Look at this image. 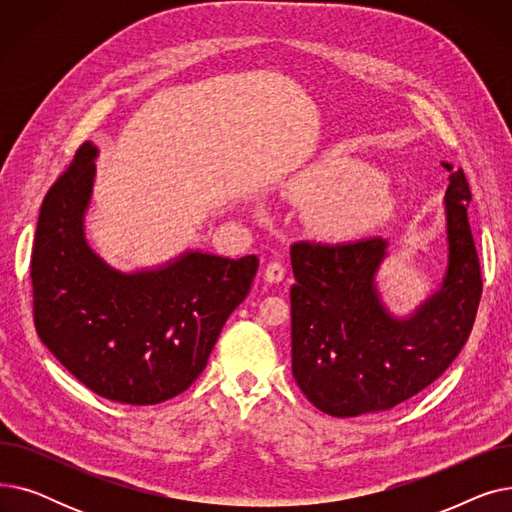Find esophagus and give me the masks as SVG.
<instances>
[{"mask_svg": "<svg viewBox=\"0 0 512 512\" xmlns=\"http://www.w3.org/2000/svg\"><path fill=\"white\" fill-rule=\"evenodd\" d=\"M284 276H286V267H284V263H282V261H270V263H267L265 272H263L265 282H272V284H276V282H282V280H284Z\"/></svg>", "mask_w": 512, "mask_h": 512, "instance_id": "34e87169", "label": "esophagus"}]
</instances>
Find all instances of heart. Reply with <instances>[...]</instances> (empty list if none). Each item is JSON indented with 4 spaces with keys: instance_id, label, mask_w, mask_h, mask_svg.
<instances>
[{
    "instance_id": "1",
    "label": "heart",
    "mask_w": 512,
    "mask_h": 512,
    "mask_svg": "<svg viewBox=\"0 0 512 512\" xmlns=\"http://www.w3.org/2000/svg\"><path fill=\"white\" fill-rule=\"evenodd\" d=\"M299 201L321 199L317 220L334 230H359L369 226L388 205V184L351 161L330 159L290 184Z\"/></svg>"
}]
</instances>
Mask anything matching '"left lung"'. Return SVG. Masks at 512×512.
Wrapping results in <instances>:
<instances>
[{
    "label": "left lung",
    "instance_id": "left-lung-1",
    "mask_svg": "<svg viewBox=\"0 0 512 512\" xmlns=\"http://www.w3.org/2000/svg\"><path fill=\"white\" fill-rule=\"evenodd\" d=\"M442 166L452 172L450 164ZM444 201L446 278L409 319H394L373 284L388 240L292 245V375L319 411L357 417L392 409L436 382L461 353L483 288L463 168L450 174Z\"/></svg>",
    "mask_w": 512,
    "mask_h": 512
}]
</instances>
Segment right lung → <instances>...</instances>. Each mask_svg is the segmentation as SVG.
Here are the masks:
<instances>
[{
  "label": "right lung",
  "instance_id": "1",
  "mask_svg": "<svg viewBox=\"0 0 512 512\" xmlns=\"http://www.w3.org/2000/svg\"><path fill=\"white\" fill-rule=\"evenodd\" d=\"M91 143L47 191L31 259L35 330L72 375L122 405H157L191 386L259 259L186 253L155 272L122 274L87 245Z\"/></svg>",
  "mask_w": 512,
  "mask_h": 512
}]
</instances>
